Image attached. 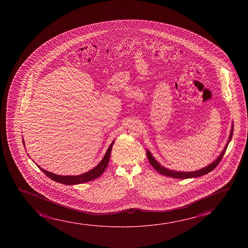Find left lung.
<instances>
[{
	"mask_svg": "<svg viewBox=\"0 0 248 248\" xmlns=\"http://www.w3.org/2000/svg\"><path fill=\"white\" fill-rule=\"evenodd\" d=\"M233 129H234V125L232 124V127H231V135L229 137V140H228L227 144L224 146L223 152L220 153V155L218 156L217 159L214 161L213 163H211L209 165H207V167H205L202 170H197V171H192V172H180V171H174V170H170L169 169H166L164 167L161 166L160 163L156 161L153 155L151 154L148 150H146V155H147V158L149 161L150 163L152 164V166L155 169V170L158 172V173L165 175V176L171 177V178H175V179H190V178H196V177L202 176L204 174H207V173H210L211 171L216 168L218 165V163H220L221 159L223 158L224 153L226 152L227 149L228 145L231 141L232 136H233Z\"/></svg>",
	"mask_w": 248,
	"mask_h": 248,
	"instance_id": "8db88e82",
	"label": "left lung"
}]
</instances>
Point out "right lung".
Instances as JSON below:
<instances>
[{"instance_id": "obj_1", "label": "right lung", "mask_w": 248, "mask_h": 248, "mask_svg": "<svg viewBox=\"0 0 248 248\" xmlns=\"http://www.w3.org/2000/svg\"><path fill=\"white\" fill-rule=\"evenodd\" d=\"M114 143V140L111 143V145L109 146L108 149L106 153L105 156L102 158V161L99 163L97 166L93 168L92 170H90L88 172L85 173H82L79 175H71V176H64V175H58L56 173H52L49 171L43 170L42 168L37 165L38 168L46 175V176L51 178V180H54L58 183L63 184V185H68V186H72V185H78V184L85 183L88 181L97 179L100 175H102L103 172L105 171L108 165L109 159H110V155H111V151H112V145ZM23 144L24 146V141L23 140Z\"/></svg>"}]
</instances>
